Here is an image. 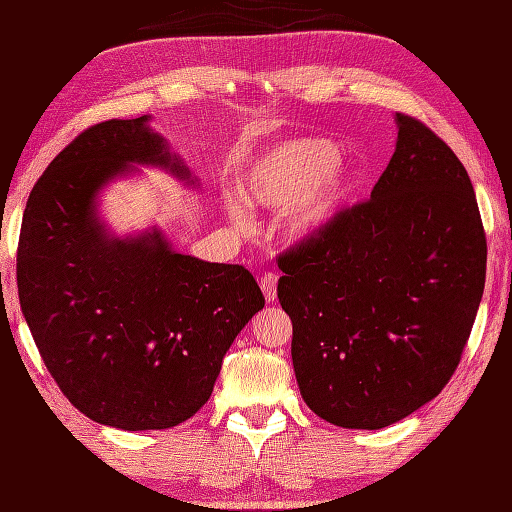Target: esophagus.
Here are the masks:
<instances>
[{"instance_id": "obj_1", "label": "esophagus", "mask_w": 512, "mask_h": 512, "mask_svg": "<svg viewBox=\"0 0 512 512\" xmlns=\"http://www.w3.org/2000/svg\"><path fill=\"white\" fill-rule=\"evenodd\" d=\"M259 286H262V292L268 303H273L277 299V275L266 273L259 279Z\"/></svg>"}]
</instances>
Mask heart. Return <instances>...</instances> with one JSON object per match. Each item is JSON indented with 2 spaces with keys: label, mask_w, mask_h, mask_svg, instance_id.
<instances>
[{
  "label": "heart",
  "mask_w": 512,
  "mask_h": 512,
  "mask_svg": "<svg viewBox=\"0 0 512 512\" xmlns=\"http://www.w3.org/2000/svg\"><path fill=\"white\" fill-rule=\"evenodd\" d=\"M339 151L323 138H297L273 147L255 162L244 182V198L270 211H286V231L306 239L328 226L354 187V173L336 162ZM235 224L248 213L237 200L226 204Z\"/></svg>",
  "instance_id": "b5f03b06"
}]
</instances>
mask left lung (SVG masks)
<instances>
[{
	"label": "left lung",
	"mask_w": 512,
	"mask_h": 512,
	"mask_svg": "<svg viewBox=\"0 0 512 512\" xmlns=\"http://www.w3.org/2000/svg\"><path fill=\"white\" fill-rule=\"evenodd\" d=\"M396 121L372 198L277 259L301 396L345 429L389 427L447 387L486 281L469 173L418 118Z\"/></svg>",
	"instance_id": "obj_1"
}]
</instances>
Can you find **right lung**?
Here are the masks:
<instances>
[{
	"mask_svg": "<svg viewBox=\"0 0 512 512\" xmlns=\"http://www.w3.org/2000/svg\"><path fill=\"white\" fill-rule=\"evenodd\" d=\"M147 121L83 129L32 187L17 246L21 312L54 383L85 416L125 431L195 416L264 308L244 266L180 255L158 231L116 239L96 220V193L129 162L189 178Z\"/></svg>",
	"mask_w": 512,
	"mask_h": 512,
	"instance_id": "add662e5",
	"label": "right lung"
}]
</instances>
